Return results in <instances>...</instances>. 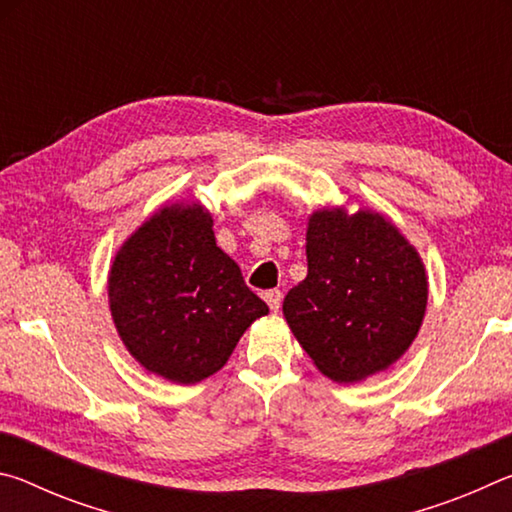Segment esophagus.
I'll list each match as a JSON object with an SVG mask.
<instances>
[{"mask_svg": "<svg viewBox=\"0 0 512 512\" xmlns=\"http://www.w3.org/2000/svg\"><path fill=\"white\" fill-rule=\"evenodd\" d=\"M264 300L268 302V307H271V311H280L282 307V291L280 289H271L264 293Z\"/></svg>", "mask_w": 512, "mask_h": 512, "instance_id": "obj_1", "label": "esophagus"}]
</instances>
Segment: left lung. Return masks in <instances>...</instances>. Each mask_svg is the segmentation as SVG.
Masks as SVG:
<instances>
[{"mask_svg": "<svg viewBox=\"0 0 512 512\" xmlns=\"http://www.w3.org/2000/svg\"><path fill=\"white\" fill-rule=\"evenodd\" d=\"M282 309L318 370L352 384L409 350L427 309V275L381 214L320 210L307 228V277Z\"/></svg>", "mask_w": 512, "mask_h": 512, "instance_id": "8db88e82", "label": "left lung"}]
</instances>
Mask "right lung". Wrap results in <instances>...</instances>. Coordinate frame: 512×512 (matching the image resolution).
<instances>
[{
  "label": "right lung",
  "instance_id": "add662e5",
  "mask_svg": "<svg viewBox=\"0 0 512 512\" xmlns=\"http://www.w3.org/2000/svg\"><path fill=\"white\" fill-rule=\"evenodd\" d=\"M108 298L128 352L176 384L221 370L250 323L268 314L216 246L201 205L162 207L131 235L112 262Z\"/></svg>",
  "mask_w": 512,
  "mask_h": 512
}]
</instances>
